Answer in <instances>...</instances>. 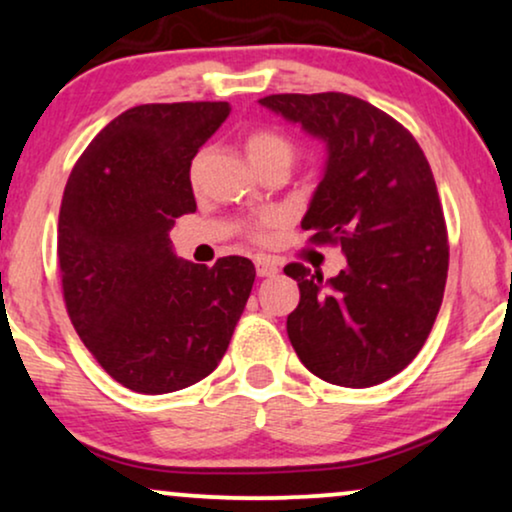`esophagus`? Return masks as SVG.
<instances>
[{
  "mask_svg": "<svg viewBox=\"0 0 512 512\" xmlns=\"http://www.w3.org/2000/svg\"><path fill=\"white\" fill-rule=\"evenodd\" d=\"M255 271L257 276H274L278 274V264L274 260H269V257H257L255 260Z\"/></svg>",
  "mask_w": 512,
  "mask_h": 512,
  "instance_id": "1",
  "label": "esophagus"
}]
</instances>
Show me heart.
Masks as SVG:
<instances>
[{"mask_svg":"<svg viewBox=\"0 0 512 512\" xmlns=\"http://www.w3.org/2000/svg\"><path fill=\"white\" fill-rule=\"evenodd\" d=\"M245 151H248V158L252 160V165H260L264 160H274V158L288 160L290 163L295 155V146L293 141L283 137L281 132H274V129H255V132H250L248 139H245ZM200 163H203V155H196L191 163L193 181H196L200 174ZM274 224H276V215H264L250 226V234L255 238H262L264 231Z\"/></svg>","mask_w":512,"mask_h":512,"instance_id":"obj_1","label":"heart"}]
</instances>
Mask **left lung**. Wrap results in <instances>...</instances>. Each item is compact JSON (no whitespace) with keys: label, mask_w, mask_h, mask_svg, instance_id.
<instances>
[{"label":"left lung","mask_w":512,"mask_h":512,"mask_svg":"<svg viewBox=\"0 0 512 512\" xmlns=\"http://www.w3.org/2000/svg\"><path fill=\"white\" fill-rule=\"evenodd\" d=\"M260 103L326 144L323 179L302 229L338 243L347 267L288 264L300 304L288 338L304 366L342 387H371L404 371L442 307L449 243L430 163L397 120L340 92L271 94Z\"/></svg>","instance_id":"8db88e82"}]
</instances>
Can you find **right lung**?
Listing matches in <instances>:
<instances>
[{"label": "right lung", "mask_w": 512, "mask_h": 512, "mask_svg": "<svg viewBox=\"0 0 512 512\" xmlns=\"http://www.w3.org/2000/svg\"><path fill=\"white\" fill-rule=\"evenodd\" d=\"M226 101L146 103L84 148L58 215L70 321L103 371L141 394L184 390L215 371L252 283L248 257L179 260L174 219L196 212L191 160L229 115Z\"/></svg>", "instance_id": "obj_1"}]
</instances>
